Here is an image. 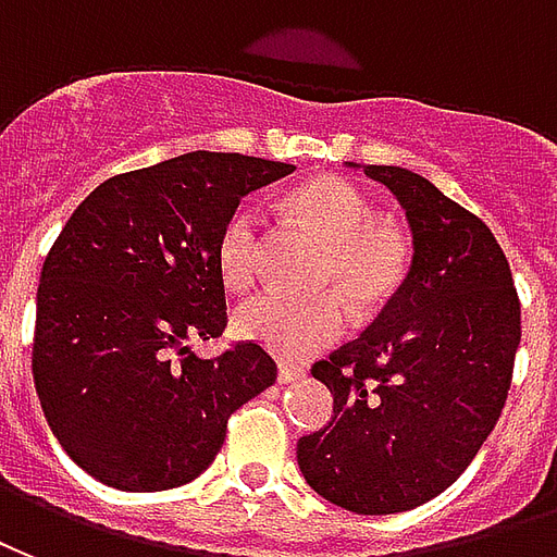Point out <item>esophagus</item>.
<instances>
[{"label":"esophagus","instance_id":"1","mask_svg":"<svg viewBox=\"0 0 557 557\" xmlns=\"http://www.w3.org/2000/svg\"><path fill=\"white\" fill-rule=\"evenodd\" d=\"M306 376V368H299L294 362H282L278 364V383H296V380H302Z\"/></svg>","mask_w":557,"mask_h":557}]
</instances>
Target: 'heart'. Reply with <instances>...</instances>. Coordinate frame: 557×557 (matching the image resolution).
<instances>
[{
    "mask_svg": "<svg viewBox=\"0 0 557 557\" xmlns=\"http://www.w3.org/2000/svg\"><path fill=\"white\" fill-rule=\"evenodd\" d=\"M287 210L314 237L326 243L320 267V284L338 287L356 311L385 306L407 278V239L385 222H373L371 205L350 181L323 174L306 181L287 195ZM261 258V213L239 205L222 225L216 261L222 282L246 290L258 278ZM243 338L258 341L284 359H306L338 338L344 329V308L335 294L287 296L258 294L246 299L234 314Z\"/></svg>",
    "mask_w": 557,
    "mask_h": 557,
    "instance_id": "obj_1",
    "label": "heart"
}]
</instances>
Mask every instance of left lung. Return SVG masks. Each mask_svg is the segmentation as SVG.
<instances>
[{
  "label": "left lung",
  "instance_id": "8db88e82",
  "mask_svg": "<svg viewBox=\"0 0 557 557\" xmlns=\"http://www.w3.org/2000/svg\"><path fill=\"white\" fill-rule=\"evenodd\" d=\"M404 207L412 261L362 338L311 368L335 404L296 462L332 505L383 517L436 498L474 460L507 400L519 299L493 231L400 165H356Z\"/></svg>",
  "mask_w": 557,
  "mask_h": 557
}]
</instances>
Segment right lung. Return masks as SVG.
Returning <instances> with one entry per match:
<instances>
[{"label": "right lung", "mask_w": 557, "mask_h": 557, "mask_svg": "<svg viewBox=\"0 0 557 557\" xmlns=\"http://www.w3.org/2000/svg\"><path fill=\"white\" fill-rule=\"evenodd\" d=\"M290 162L193 150L117 174L44 261L32 373L52 436L100 484L157 493L216 460L228 416L275 383L258 344L201 359L225 329L216 243L243 195Z\"/></svg>", "instance_id": "1"}]
</instances>
